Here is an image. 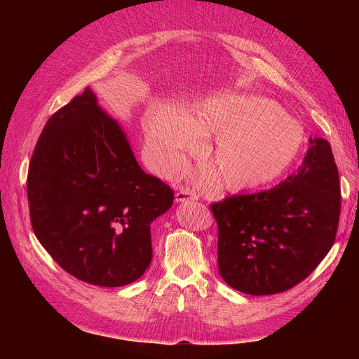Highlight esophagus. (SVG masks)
<instances>
[{
	"instance_id": "esophagus-1",
	"label": "esophagus",
	"mask_w": 359,
	"mask_h": 359,
	"mask_svg": "<svg viewBox=\"0 0 359 359\" xmlns=\"http://www.w3.org/2000/svg\"><path fill=\"white\" fill-rule=\"evenodd\" d=\"M198 196L196 193H193L189 189H181L175 193V201L177 202H187V201H196Z\"/></svg>"
}]
</instances>
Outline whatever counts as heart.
<instances>
[{"label": "heart", "instance_id": "1", "mask_svg": "<svg viewBox=\"0 0 359 359\" xmlns=\"http://www.w3.org/2000/svg\"><path fill=\"white\" fill-rule=\"evenodd\" d=\"M142 126L149 154L163 173L184 165V154L198 149L199 135H215L205 151L211 168L198 178L206 184L222 178L231 191L257 190L283 177L306 140L302 126L277 102L243 93L210 95L186 112L158 104Z\"/></svg>", "mask_w": 359, "mask_h": 359}]
</instances>
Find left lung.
<instances>
[{"label":"left lung","instance_id":"obj_1","mask_svg":"<svg viewBox=\"0 0 359 359\" xmlns=\"http://www.w3.org/2000/svg\"><path fill=\"white\" fill-rule=\"evenodd\" d=\"M340 199L331 145L322 137H310L302 165L278 186L211 205L219 226L222 278L256 297L301 283L335 241Z\"/></svg>","mask_w":359,"mask_h":359}]
</instances>
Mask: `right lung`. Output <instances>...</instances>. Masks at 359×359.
<instances>
[{
	"label": "right lung",
	"mask_w": 359,
	"mask_h": 359,
	"mask_svg": "<svg viewBox=\"0 0 359 359\" xmlns=\"http://www.w3.org/2000/svg\"><path fill=\"white\" fill-rule=\"evenodd\" d=\"M27 193L40 244L69 274L103 287L144 276L151 223L173 202L168 184L140 169L123 128L90 88L48 119Z\"/></svg>",
	"instance_id": "1"
}]
</instances>
